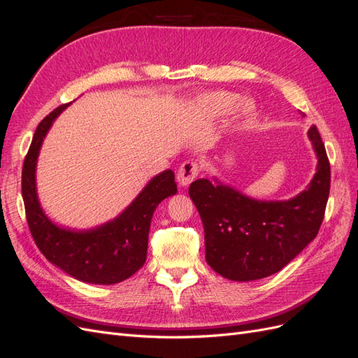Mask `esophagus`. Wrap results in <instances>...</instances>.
Listing matches in <instances>:
<instances>
[{"label":"esophagus","instance_id":"esophagus-1","mask_svg":"<svg viewBox=\"0 0 358 358\" xmlns=\"http://www.w3.org/2000/svg\"><path fill=\"white\" fill-rule=\"evenodd\" d=\"M199 175V166L194 161H185L178 170V182L180 187H188L189 183L197 178Z\"/></svg>","mask_w":358,"mask_h":358}]
</instances>
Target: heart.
I'll return each instance as SVG.
<instances>
[{"label":"heart","instance_id":"b5f03b06","mask_svg":"<svg viewBox=\"0 0 358 358\" xmlns=\"http://www.w3.org/2000/svg\"><path fill=\"white\" fill-rule=\"evenodd\" d=\"M237 103V95L230 92H210L200 95L199 99L194 101V109L199 115L208 119H218L225 115H229ZM255 113V104L251 100H245L241 103L239 109H237V117L242 122H246L251 119Z\"/></svg>","mask_w":358,"mask_h":358}]
</instances>
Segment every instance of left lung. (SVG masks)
Wrapping results in <instances>:
<instances>
[{"label":"left lung","mask_w":358,"mask_h":358,"mask_svg":"<svg viewBox=\"0 0 358 358\" xmlns=\"http://www.w3.org/2000/svg\"><path fill=\"white\" fill-rule=\"evenodd\" d=\"M305 116V115H303ZM317 155L315 175L288 200H258L218 178L191 183L189 197L204 229L206 262L237 282L284 268L318 234L330 192V164L315 125L308 131Z\"/></svg>","instance_id":"8db88e82"}]
</instances>
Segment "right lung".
Instances as JSON below:
<instances>
[{
	"label": "right lung",
	"mask_w": 358,
	"mask_h": 358,
	"mask_svg": "<svg viewBox=\"0 0 358 358\" xmlns=\"http://www.w3.org/2000/svg\"><path fill=\"white\" fill-rule=\"evenodd\" d=\"M69 106L58 107L43 119L32 138L22 170L27 221L41 254L53 266L86 284L113 285L145 264L152 215L162 200L178 192L175 173H158L121 213L92 229H70L53 222L38 199L37 161L53 121Z\"/></svg>",
	"instance_id": "obj_1"
}]
</instances>
